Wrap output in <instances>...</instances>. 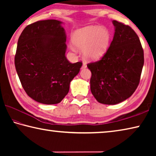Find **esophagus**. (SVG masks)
<instances>
[{
  "label": "esophagus",
  "mask_w": 156,
  "mask_h": 156,
  "mask_svg": "<svg viewBox=\"0 0 156 156\" xmlns=\"http://www.w3.org/2000/svg\"><path fill=\"white\" fill-rule=\"evenodd\" d=\"M82 68H83V69H84V68H87V64H86V63H84V62H83V67H82Z\"/></svg>",
  "instance_id": "34e87169"
}]
</instances>
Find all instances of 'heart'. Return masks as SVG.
Here are the masks:
<instances>
[{"label":"heart","mask_w":156,"mask_h":156,"mask_svg":"<svg viewBox=\"0 0 156 156\" xmlns=\"http://www.w3.org/2000/svg\"><path fill=\"white\" fill-rule=\"evenodd\" d=\"M73 43L76 47L84 50V57L89 60H99L106 54L109 47V31L99 25H91L79 29L73 35ZM73 50H76L72 46Z\"/></svg>","instance_id":"heart-1"}]
</instances>
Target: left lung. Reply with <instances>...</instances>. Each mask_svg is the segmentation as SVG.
<instances>
[{
    "instance_id": "left-lung-1",
    "label": "left lung",
    "mask_w": 156,
    "mask_h": 156,
    "mask_svg": "<svg viewBox=\"0 0 156 156\" xmlns=\"http://www.w3.org/2000/svg\"><path fill=\"white\" fill-rule=\"evenodd\" d=\"M115 33L101 60L87 65L90 88L100 103L116 105L138 87L144 65V51L136 33L129 25L113 20Z\"/></svg>"
}]
</instances>
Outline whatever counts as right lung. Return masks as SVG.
Returning <instances> with one entry per match:
<instances>
[{
	"mask_svg": "<svg viewBox=\"0 0 156 156\" xmlns=\"http://www.w3.org/2000/svg\"><path fill=\"white\" fill-rule=\"evenodd\" d=\"M57 20L37 21L26 27L18 38L14 63L23 89L35 101L58 104L83 63L65 56L66 34Z\"/></svg>",
	"mask_w": 156,
	"mask_h": 156,
	"instance_id": "right-lung-1",
	"label": "right lung"
}]
</instances>
